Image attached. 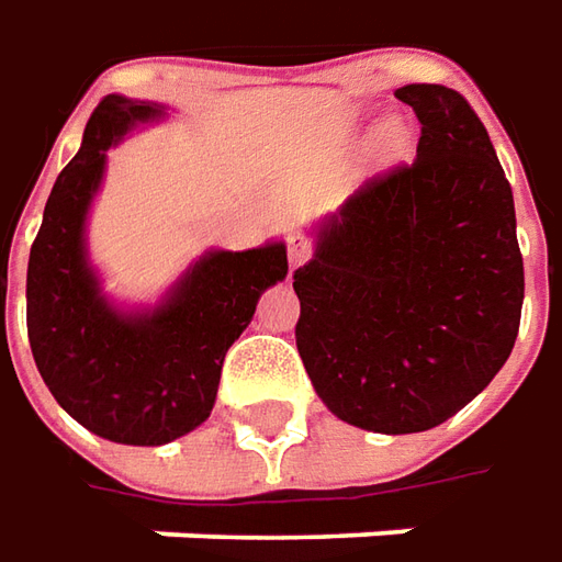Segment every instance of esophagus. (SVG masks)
Segmentation results:
<instances>
[{
  "label": "esophagus",
  "mask_w": 562,
  "mask_h": 562,
  "mask_svg": "<svg viewBox=\"0 0 562 562\" xmlns=\"http://www.w3.org/2000/svg\"><path fill=\"white\" fill-rule=\"evenodd\" d=\"M307 258H311V243L301 239V236H289V267L299 270Z\"/></svg>",
  "instance_id": "34e87169"
}]
</instances>
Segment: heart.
<instances>
[{"label":"heart","mask_w":562,"mask_h":562,"mask_svg":"<svg viewBox=\"0 0 562 562\" xmlns=\"http://www.w3.org/2000/svg\"><path fill=\"white\" fill-rule=\"evenodd\" d=\"M407 146V133L401 124H385L376 136V151L382 158H395Z\"/></svg>","instance_id":"obj_1"}]
</instances>
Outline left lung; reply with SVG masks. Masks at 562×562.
Segmentation results:
<instances>
[{
  "label": "left lung",
  "instance_id": "8db88e82",
  "mask_svg": "<svg viewBox=\"0 0 562 562\" xmlns=\"http://www.w3.org/2000/svg\"><path fill=\"white\" fill-rule=\"evenodd\" d=\"M414 165L373 177L319 226L295 270V341L333 414L367 432H426L507 363L522 314L516 211L488 130L457 89H395Z\"/></svg>",
  "mask_w": 562,
  "mask_h": 562
}]
</instances>
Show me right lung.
Wrapping results in <instances>:
<instances>
[{"instance_id":"1","label":"right lung","mask_w":562,"mask_h":562,"mask_svg":"<svg viewBox=\"0 0 562 562\" xmlns=\"http://www.w3.org/2000/svg\"><path fill=\"white\" fill-rule=\"evenodd\" d=\"M165 105L105 95L83 146L52 186L27 263V336L55 401L89 432L117 445H167L211 416L229 345L255 317L263 289L285 280V245L207 251L155 311L124 314L87 258V214L105 151Z\"/></svg>"}]
</instances>
